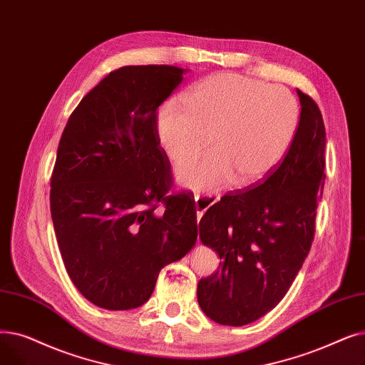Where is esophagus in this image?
I'll return each instance as SVG.
<instances>
[{"label": "esophagus", "mask_w": 365, "mask_h": 365, "mask_svg": "<svg viewBox=\"0 0 365 365\" xmlns=\"http://www.w3.org/2000/svg\"><path fill=\"white\" fill-rule=\"evenodd\" d=\"M218 197H205V196H199V195H195V207H196V215H197V220L202 218V215L205 214V211L210 207L212 203L217 202Z\"/></svg>", "instance_id": "1"}]
</instances>
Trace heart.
<instances>
[{
	"mask_svg": "<svg viewBox=\"0 0 365 365\" xmlns=\"http://www.w3.org/2000/svg\"><path fill=\"white\" fill-rule=\"evenodd\" d=\"M184 107L166 101L155 114L158 140L175 165L180 184L211 192L227 182L247 188L281 163L300 123L299 102L284 86L239 74H215L190 89Z\"/></svg>",
	"mask_w": 365,
	"mask_h": 365,
	"instance_id": "b5f03b06",
	"label": "heart"
}]
</instances>
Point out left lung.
<instances>
[{
	"mask_svg": "<svg viewBox=\"0 0 365 365\" xmlns=\"http://www.w3.org/2000/svg\"><path fill=\"white\" fill-rule=\"evenodd\" d=\"M282 163L247 192L227 193L199 222V237L218 252L215 273L197 284L203 314L240 327L264 317L296 279L315 235L325 181V126L309 95Z\"/></svg>",
	"mask_w": 365,
	"mask_h": 365,
	"instance_id": "8db88e82",
	"label": "left lung"
}]
</instances>
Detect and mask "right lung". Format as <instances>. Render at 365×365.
I'll list each match as a JSON object with an SVG mask.
<instances>
[{
  "instance_id": "right-lung-1",
  "label": "right lung",
  "mask_w": 365,
  "mask_h": 365,
  "mask_svg": "<svg viewBox=\"0 0 365 365\" xmlns=\"http://www.w3.org/2000/svg\"><path fill=\"white\" fill-rule=\"evenodd\" d=\"M187 71L120 68L81 99L63 129L50 181L51 220L69 277L102 309L143 306L159 272L197 239L192 196H166L169 160L155 133V110Z\"/></svg>"
}]
</instances>
